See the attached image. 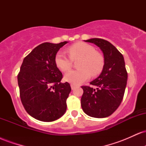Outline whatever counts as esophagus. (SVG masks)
Here are the masks:
<instances>
[{
    "instance_id": "obj_1",
    "label": "esophagus",
    "mask_w": 146,
    "mask_h": 146,
    "mask_svg": "<svg viewBox=\"0 0 146 146\" xmlns=\"http://www.w3.org/2000/svg\"><path fill=\"white\" fill-rule=\"evenodd\" d=\"M71 89H72V90H73V89H74V88H75V87H76V86H75V84H71Z\"/></svg>"
}]
</instances>
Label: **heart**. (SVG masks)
Listing matches in <instances>:
<instances>
[{
    "label": "heart",
    "instance_id": "b5f03b06",
    "mask_svg": "<svg viewBox=\"0 0 146 146\" xmlns=\"http://www.w3.org/2000/svg\"><path fill=\"white\" fill-rule=\"evenodd\" d=\"M68 58L62 52H58L55 58L57 67L63 72L71 69L73 61L80 60L78 63L79 69L71 71L65 75V80L73 84H80L90 78L91 74L97 75L101 73L104 65L103 56L92 45L78 42L68 48Z\"/></svg>",
    "mask_w": 146,
    "mask_h": 146
}]
</instances>
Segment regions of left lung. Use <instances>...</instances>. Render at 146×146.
I'll return each instance as SVG.
<instances>
[{
  "label": "left lung",
  "instance_id": "left-lung-1",
  "mask_svg": "<svg viewBox=\"0 0 146 146\" xmlns=\"http://www.w3.org/2000/svg\"><path fill=\"white\" fill-rule=\"evenodd\" d=\"M93 43L103 52L104 65L102 71L90 84L82 86L84 90L81 98L83 111L95 118H104L111 115L119 106L126 87L128 73L123 55L108 41L100 38L85 40Z\"/></svg>",
  "mask_w": 146,
  "mask_h": 146
}]
</instances>
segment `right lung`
Here are the masks:
<instances>
[{
  "instance_id": "right-lung-1",
  "label": "right lung",
  "mask_w": 146,
  "mask_h": 146,
  "mask_svg": "<svg viewBox=\"0 0 146 146\" xmlns=\"http://www.w3.org/2000/svg\"><path fill=\"white\" fill-rule=\"evenodd\" d=\"M67 42L38 45L24 58L18 75L22 104L29 115L40 121H55L66 112L71 88L68 82H61L62 74L55 58Z\"/></svg>"
}]
</instances>
